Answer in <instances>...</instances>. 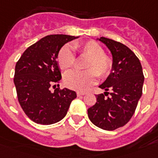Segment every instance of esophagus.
I'll return each instance as SVG.
<instances>
[{
  "label": "esophagus",
  "instance_id": "1",
  "mask_svg": "<svg viewBox=\"0 0 158 158\" xmlns=\"http://www.w3.org/2000/svg\"><path fill=\"white\" fill-rule=\"evenodd\" d=\"M77 94L78 97L83 96V95H85V93H81V92H77Z\"/></svg>",
  "mask_w": 158,
  "mask_h": 158
}]
</instances>
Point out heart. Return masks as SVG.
<instances>
[{
  "label": "heart",
  "mask_w": 158,
  "mask_h": 158,
  "mask_svg": "<svg viewBox=\"0 0 158 158\" xmlns=\"http://www.w3.org/2000/svg\"><path fill=\"white\" fill-rule=\"evenodd\" d=\"M73 49L80 56L87 57L84 69L87 71H71L65 75L64 83L73 90L84 92L96 82L97 77L105 79L113 70L112 58L104 54V49L99 44L90 40L75 43ZM57 64L63 71H67L76 64L74 54L68 46H63L57 55Z\"/></svg>",
  "instance_id": "heart-1"
}]
</instances>
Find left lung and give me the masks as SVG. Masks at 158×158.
Wrapping results in <instances>:
<instances>
[{"mask_svg":"<svg viewBox=\"0 0 158 158\" xmlns=\"http://www.w3.org/2000/svg\"><path fill=\"white\" fill-rule=\"evenodd\" d=\"M99 40L112 53L113 70L99 86L106 92L96 95V103L87 109V114L93 125L114 131L126 125L135 114L142 95L144 75L139 59L127 46L104 37Z\"/></svg>","mask_w":158,"mask_h":158,"instance_id":"1","label":"left lung"}]
</instances>
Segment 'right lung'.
Returning <instances> with one entry per match:
<instances>
[{"label": "right lung", "instance_id": "right-lung-1", "mask_svg": "<svg viewBox=\"0 0 158 158\" xmlns=\"http://www.w3.org/2000/svg\"><path fill=\"white\" fill-rule=\"evenodd\" d=\"M78 37L51 34L29 46L15 66L14 81L18 102L26 115L40 125H52L67 114L76 92L59 86L61 74L56 61L60 49Z\"/></svg>", "mask_w": 158, "mask_h": 158}]
</instances>
